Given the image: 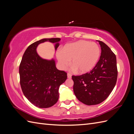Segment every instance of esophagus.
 <instances>
[{
	"instance_id": "esophagus-1",
	"label": "esophagus",
	"mask_w": 134,
	"mask_h": 134,
	"mask_svg": "<svg viewBox=\"0 0 134 134\" xmlns=\"http://www.w3.org/2000/svg\"><path fill=\"white\" fill-rule=\"evenodd\" d=\"M67 75H68V78H71V74H70V73H68V74H67Z\"/></svg>"
}]
</instances>
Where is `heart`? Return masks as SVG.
Instances as JSON below:
<instances>
[{
    "label": "heart",
    "mask_w": 134,
    "mask_h": 134,
    "mask_svg": "<svg viewBox=\"0 0 134 134\" xmlns=\"http://www.w3.org/2000/svg\"><path fill=\"white\" fill-rule=\"evenodd\" d=\"M100 49L98 44L85 40H80L67 44L63 50H59L56 57L60 65L64 69L70 64L79 73L91 71L98 63Z\"/></svg>",
    "instance_id": "obj_1"
}]
</instances>
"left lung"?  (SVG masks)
<instances>
[{"mask_svg":"<svg viewBox=\"0 0 134 134\" xmlns=\"http://www.w3.org/2000/svg\"><path fill=\"white\" fill-rule=\"evenodd\" d=\"M100 59L89 72L72 76L73 91L78 99L87 105H95L106 99L114 88L117 78L116 57L106 44L98 41Z\"/></svg>","mask_w":134,"mask_h":134,"instance_id":"1","label":"left lung"}]
</instances>
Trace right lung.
<instances>
[{"label":"right lung","instance_id":"add662e5","mask_svg":"<svg viewBox=\"0 0 134 134\" xmlns=\"http://www.w3.org/2000/svg\"><path fill=\"white\" fill-rule=\"evenodd\" d=\"M60 38H43L27 47L20 64V84L24 95L30 102L39 108H48L58 102L59 89L67 79V73L58 70L55 60L43 59L36 48L40 43H55L56 50Z\"/></svg>","mask_w":134,"mask_h":134}]
</instances>
